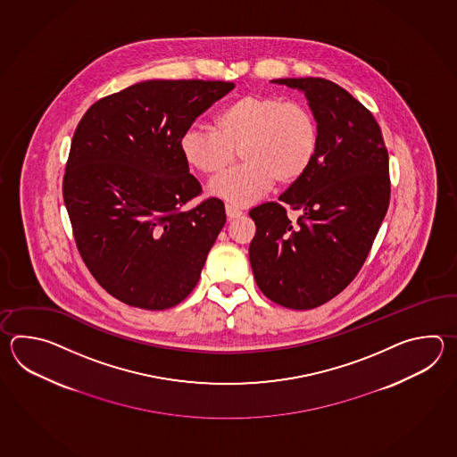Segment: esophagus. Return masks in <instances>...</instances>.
Returning a JSON list of instances; mask_svg holds the SVG:
<instances>
[{
    "instance_id": "esophagus-1",
    "label": "esophagus",
    "mask_w": 457,
    "mask_h": 457,
    "mask_svg": "<svg viewBox=\"0 0 457 457\" xmlns=\"http://www.w3.org/2000/svg\"><path fill=\"white\" fill-rule=\"evenodd\" d=\"M225 212H227L228 219H238V217H242L243 215L242 211L237 209V207H233V205H225Z\"/></svg>"
}]
</instances>
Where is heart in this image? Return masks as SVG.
I'll return each mask as SVG.
<instances>
[{
  "label": "heart",
  "instance_id": "b5f03b06",
  "mask_svg": "<svg viewBox=\"0 0 457 457\" xmlns=\"http://www.w3.org/2000/svg\"><path fill=\"white\" fill-rule=\"evenodd\" d=\"M320 130L309 107L274 95L246 93L227 103L214 129L189 127L179 138L186 165L201 175L225 173L240 150L245 165L215 179L211 193L235 205L252 204L278 181L297 183L319 152Z\"/></svg>",
  "mask_w": 457,
  "mask_h": 457
}]
</instances>
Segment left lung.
I'll return each instance as SVG.
<instances>
[{
  "label": "left lung",
  "instance_id": "obj_1",
  "mask_svg": "<svg viewBox=\"0 0 457 457\" xmlns=\"http://www.w3.org/2000/svg\"><path fill=\"white\" fill-rule=\"evenodd\" d=\"M309 99L320 144L311 170L250 211L256 235L250 262L274 303L309 311L337 297L358 276L390 201L388 154L378 120L346 89L325 78H281ZM299 210L292 223L287 209Z\"/></svg>",
  "mask_w": 457,
  "mask_h": 457
}]
</instances>
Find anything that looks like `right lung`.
Listing matches in <instances>:
<instances>
[{"label": "right lung", "instance_id": "1", "mask_svg": "<svg viewBox=\"0 0 457 457\" xmlns=\"http://www.w3.org/2000/svg\"><path fill=\"white\" fill-rule=\"evenodd\" d=\"M233 83L148 79L101 97L81 117L63 175L78 252L127 305L166 311L185 301L225 225L220 199L183 211L203 187L179 138Z\"/></svg>", "mask_w": 457, "mask_h": 457}]
</instances>
